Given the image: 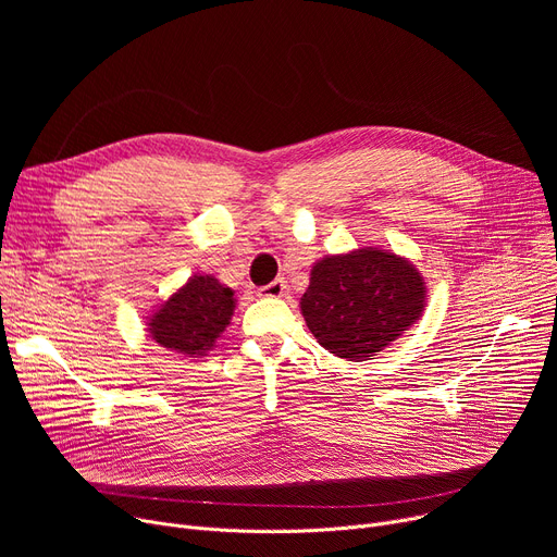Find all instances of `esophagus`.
I'll list each match as a JSON object with an SVG mask.
<instances>
[{"instance_id": "1", "label": "esophagus", "mask_w": 557, "mask_h": 557, "mask_svg": "<svg viewBox=\"0 0 557 557\" xmlns=\"http://www.w3.org/2000/svg\"><path fill=\"white\" fill-rule=\"evenodd\" d=\"M259 296H263V298H282V296H286V282H284V277H277L271 284L261 286L259 288Z\"/></svg>"}]
</instances>
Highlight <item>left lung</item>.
<instances>
[{
	"instance_id": "obj_1",
	"label": "left lung",
	"mask_w": 557,
	"mask_h": 557,
	"mask_svg": "<svg viewBox=\"0 0 557 557\" xmlns=\"http://www.w3.org/2000/svg\"><path fill=\"white\" fill-rule=\"evenodd\" d=\"M413 263L376 248L320 259L300 300L307 327L332 355L363 361L401 336L424 309Z\"/></svg>"
}]
</instances>
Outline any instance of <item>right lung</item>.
Wrapping results in <instances>:
<instances>
[{
    "mask_svg": "<svg viewBox=\"0 0 557 557\" xmlns=\"http://www.w3.org/2000/svg\"><path fill=\"white\" fill-rule=\"evenodd\" d=\"M234 311L232 288L212 275H194L151 318L156 343L185 357H202L230 325Z\"/></svg>",
    "mask_w": 557,
    "mask_h": 557,
    "instance_id": "right-lung-1",
    "label": "right lung"
}]
</instances>
